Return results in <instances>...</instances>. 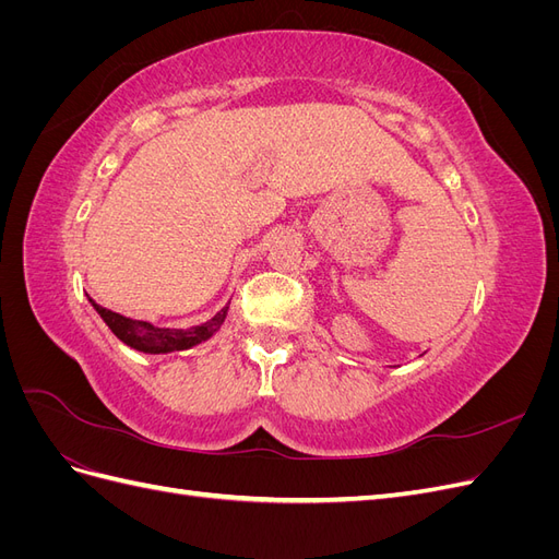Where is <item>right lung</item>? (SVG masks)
<instances>
[{"label": "right lung", "mask_w": 559, "mask_h": 559, "mask_svg": "<svg viewBox=\"0 0 559 559\" xmlns=\"http://www.w3.org/2000/svg\"><path fill=\"white\" fill-rule=\"evenodd\" d=\"M95 310L99 312L107 321V326L116 333L118 341H123L126 345H130L132 349L140 352H148V354H163V352H175V349H189L202 341H207L218 329H222L224 319L228 308H224L214 319H210L207 324L195 326V329H158L148 321H140V319H128L121 317L118 312H111L103 306H97L95 300H91Z\"/></svg>", "instance_id": "obj_1"}]
</instances>
